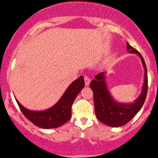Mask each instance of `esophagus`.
I'll return each instance as SVG.
<instances>
[{"label": "esophagus", "mask_w": 158, "mask_h": 158, "mask_svg": "<svg viewBox=\"0 0 158 158\" xmlns=\"http://www.w3.org/2000/svg\"><path fill=\"white\" fill-rule=\"evenodd\" d=\"M84 81H85V85L88 86L90 84V78L89 77H88L87 76H84Z\"/></svg>", "instance_id": "esophagus-1"}]
</instances>
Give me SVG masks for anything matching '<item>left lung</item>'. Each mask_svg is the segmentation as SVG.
Masks as SVG:
<instances>
[{
  "mask_svg": "<svg viewBox=\"0 0 158 158\" xmlns=\"http://www.w3.org/2000/svg\"><path fill=\"white\" fill-rule=\"evenodd\" d=\"M127 51L131 54L139 56L144 68V81L140 95L134 102L131 103L118 102L113 98L105 81L106 72L95 76L90 83L94 94V105L96 117L100 122L110 127H121L126 125L140 110L146 101L148 90V76L144 59L135 48L127 42Z\"/></svg>",
  "mask_w": 158,
  "mask_h": 158,
  "instance_id": "8db88e82",
  "label": "left lung"
}]
</instances>
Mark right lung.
Wrapping results in <instances>:
<instances>
[{"label": "right lung", "mask_w": 158, "mask_h": 158, "mask_svg": "<svg viewBox=\"0 0 158 158\" xmlns=\"http://www.w3.org/2000/svg\"><path fill=\"white\" fill-rule=\"evenodd\" d=\"M84 77L81 76L69 86L60 100L54 106L45 110L35 111L27 109L17 99L15 100L23 114L33 125L44 129L56 128L70 119L72 104L77 95L84 87Z\"/></svg>", "instance_id": "1"}]
</instances>
